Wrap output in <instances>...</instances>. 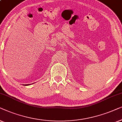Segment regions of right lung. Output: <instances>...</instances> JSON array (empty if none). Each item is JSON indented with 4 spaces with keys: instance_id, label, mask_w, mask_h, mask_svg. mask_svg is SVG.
I'll return each instance as SVG.
<instances>
[{
    "instance_id": "right-lung-1",
    "label": "right lung",
    "mask_w": 122,
    "mask_h": 122,
    "mask_svg": "<svg viewBox=\"0 0 122 122\" xmlns=\"http://www.w3.org/2000/svg\"><path fill=\"white\" fill-rule=\"evenodd\" d=\"M28 85H25L24 86H28Z\"/></svg>"
}]
</instances>
